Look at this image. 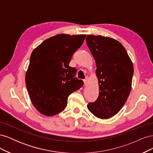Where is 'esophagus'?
<instances>
[{
  "mask_svg": "<svg viewBox=\"0 0 153 153\" xmlns=\"http://www.w3.org/2000/svg\"><path fill=\"white\" fill-rule=\"evenodd\" d=\"M84 85H87V84H88V78L86 77L85 79L84 80Z\"/></svg>",
  "mask_w": 153,
  "mask_h": 153,
  "instance_id": "esophagus-1",
  "label": "esophagus"
}]
</instances>
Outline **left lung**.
Wrapping results in <instances>:
<instances>
[{"instance_id": "left-lung-1", "label": "left lung", "mask_w": 153, "mask_h": 153, "mask_svg": "<svg viewBox=\"0 0 153 153\" xmlns=\"http://www.w3.org/2000/svg\"><path fill=\"white\" fill-rule=\"evenodd\" d=\"M85 40L95 60L99 85L98 98L87 108L96 117L108 119L119 112L130 93L133 63L117 40L94 35H87Z\"/></svg>"}]
</instances>
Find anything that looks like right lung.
I'll use <instances>...</instances> for the list:
<instances>
[{
    "instance_id": "right-lung-1",
    "label": "right lung",
    "mask_w": 153,
    "mask_h": 153,
    "mask_svg": "<svg viewBox=\"0 0 153 153\" xmlns=\"http://www.w3.org/2000/svg\"><path fill=\"white\" fill-rule=\"evenodd\" d=\"M86 35L57 34L43 41L31 53L25 84L32 105L39 113L53 116L66 107L68 97L83 86L69 66Z\"/></svg>"
}]
</instances>
